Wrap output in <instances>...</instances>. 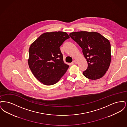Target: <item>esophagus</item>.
I'll return each instance as SVG.
<instances>
[{"label":"esophagus","mask_w":127,"mask_h":127,"mask_svg":"<svg viewBox=\"0 0 127 127\" xmlns=\"http://www.w3.org/2000/svg\"><path fill=\"white\" fill-rule=\"evenodd\" d=\"M73 62H74L75 64H77V61H75V60L73 61Z\"/></svg>","instance_id":"obj_1"}]
</instances>
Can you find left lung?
Listing matches in <instances>:
<instances>
[{
	"instance_id": "1",
	"label": "left lung",
	"mask_w": 127,
	"mask_h": 127,
	"mask_svg": "<svg viewBox=\"0 0 127 127\" xmlns=\"http://www.w3.org/2000/svg\"><path fill=\"white\" fill-rule=\"evenodd\" d=\"M79 44L88 66L83 74L88 79L102 78L109 69L111 61V46L109 40L96 32L79 31L69 34Z\"/></svg>"
}]
</instances>
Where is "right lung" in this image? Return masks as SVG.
<instances>
[{
	"label": "right lung",
	"mask_w": 127,
	"mask_h": 127,
	"mask_svg": "<svg viewBox=\"0 0 127 127\" xmlns=\"http://www.w3.org/2000/svg\"><path fill=\"white\" fill-rule=\"evenodd\" d=\"M69 38L66 32H47L30 45L29 66L35 78L43 84H56L68 69L60 47Z\"/></svg>",
	"instance_id": "right-lung-1"
}]
</instances>
